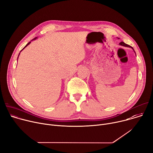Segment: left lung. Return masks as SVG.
<instances>
[{
  "label": "left lung",
  "mask_w": 153,
  "mask_h": 153,
  "mask_svg": "<svg viewBox=\"0 0 153 153\" xmlns=\"http://www.w3.org/2000/svg\"><path fill=\"white\" fill-rule=\"evenodd\" d=\"M120 45H122V46H125V47H130V45H128V44H125V42H121L120 44H119ZM134 52H135V51H134Z\"/></svg>",
  "instance_id": "8db88e82"
}]
</instances>
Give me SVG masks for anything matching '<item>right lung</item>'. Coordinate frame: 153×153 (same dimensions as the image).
Segmentation results:
<instances>
[{
    "label": "right lung",
    "mask_w": 153,
    "mask_h": 153,
    "mask_svg": "<svg viewBox=\"0 0 153 153\" xmlns=\"http://www.w3.org/2000/svg\"><path fill=\"white\" fill-rule=\"evenodd\" d=\"M36 38H37V37H36V38H34V39H32V40H31V41H33V40H34V39H36ZM30 42H28V44H27V45H25V47H24V48H22V50H23V49H24V48H25V47H27V45H29V44H30ZM22 50H21V51H22ZM19 54H20V53H19ZM18 57H19V56H18Z\"/></svg>",
    "instance_id": "1"
}]
</instances>
